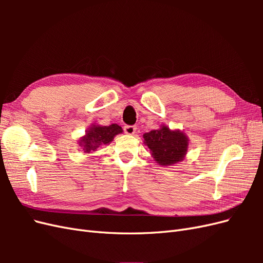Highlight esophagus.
Here are the masks:
<instances>
[{"label": "esophagus", "mask_w": 263, "mask_h": 263, "mask_svg": "<svg viewBox=\"0 0 263 263\" xmlns=\"http://www.w3.org/2000/svg\"><path fill=\"white\" fill-rule=\"evenodd\" d=\"M124 132L127 135H134L136 133V126H133V125H126L124 127Z\"/></svg>", "instance_id": "esophagus-1"}]
</instances>
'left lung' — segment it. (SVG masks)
<instances>
[{
	"label": "left lung",
	"instance_id": "1",
	"mask_svg": "<svg viewBox=\"0 0 263 263\" xmlns=\"http://www.w3.org/2000/svg\"><path fill=\"white\" fill-rule=\"evenodd\" d=\"M145 145L153 158L160 165H173L181 162L187 153L189 138L179 130H171L162 125L159 129L144 134Z\"/></svg>",
	"mask_w": 263,
	"mask_h": 263
}]
</instances>
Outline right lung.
<instances>
[{
	"mask_svg": "<svg viewBox=\"0 0 263 263\" xmlns=\"http://www.w3.org/2000/svg\"><path fill=\"white\" fill-rule=\"evenodd\" d=\"M123 133L121 126L112 124L109 126L92 125L85 132V135L79 140V145L84 151V154H90L103 145H108L114 139L116 135Z\"/></svg>",
	"mask_w": 263,
	"mask_h": 263,
	"instance_id": "obj_1",
	"label": "right lung"
}]
</instances>
